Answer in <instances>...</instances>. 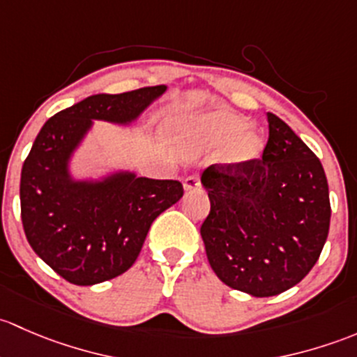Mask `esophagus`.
I'll use <instances>...</instances> for the list:
<instances>
[{"label":"esophagus","mask_w":357,"mask_h":357,"mask_svg":"<svg viewBox=\"0 0 357 357\" xmlns=\"http://www.w3.org/2000/svg\"><path fill=\"white\" fill-rule=\"evenodd\" d=\"M201 187V180L197 175H189L185 180H183V189L185 190H194V189H199Z\"/></svg>","instance_id":"34e87169"}]
</instances>
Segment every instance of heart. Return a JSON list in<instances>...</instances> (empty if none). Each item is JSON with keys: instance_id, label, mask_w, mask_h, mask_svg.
Masks as SVG:
<instances>
[{"instance_id": "b5f03b06", "label": "heart", "mask_w": 357, "mask_h": 357, "mask_svg": "<svg viewBox=\"0 0 357 357\" xmlns=\"http://www.w3.org/2000/svg\"><path fill=\"white\" fill-rule=\"evenodd\" d=\"M172 135L187 149L218 148L229 140L222 154L223 160L230 165H245L258 160L264 148V141L258 130L245 128V119L225 109L182 120L172 128Z\"/></svg>"}]
</instances>
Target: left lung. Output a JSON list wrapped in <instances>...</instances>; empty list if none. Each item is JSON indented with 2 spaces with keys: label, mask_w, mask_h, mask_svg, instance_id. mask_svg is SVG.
<instances>
[{
  "label": "left lung",
  "mask_w": 357,
  "mask_h": 357,
  "mask_svg": "<svg viewBox=\"0 0 357 357\" xmlns=\"http://www.w3.org/2000/svg\"><path fill=\"white\" fill-rule=\"evenodd\" d=\"M263 156L203 172L209 215L206 256L225 285L270 297L299 284L328 237V182L318 156L284 120L268 113Z\"/></svg>",
  "instance_id": "1"
}]
</instances>
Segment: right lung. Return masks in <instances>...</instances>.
Listing matches in <instances>:
<instances>
[{
	"mask_svg": "<svg viewBox=\"0 0 357 357\" xmlns=\"http://www.w3.org/2000/svg\"><path fill=\"white\" fill-rule=\"evenodd\" d=\"M165 86L94 94L43 125L20 177V215L36 255L75 285H94L127 271L149 227L183 196L178 180L119 174L105 182H73L67 165L93 120L127 123L165 93Z\"/></svg>",
	"mask_w": 357,
	"mask_h": 357,
	"instance_id": "right-lung-1",
	"label": "right lung"
}]
</instances>
